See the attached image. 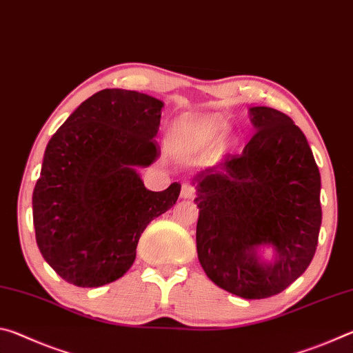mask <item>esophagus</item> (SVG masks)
<instances>
[{"label":"esophagus","instance_id":"1","mask_svg":"<svg viewBox=\"0 0 353 353\" xmlns=\"http://www.w3.org/2000/svg\"><path fill=\"white\" fill-rule=\"evenodd\" d=\"M181 196H182L183 199H193V198H194V188H193V185L183 183V185H182Z\"/></svg>","mask_w":353,"mask_h":353}]
</instances>
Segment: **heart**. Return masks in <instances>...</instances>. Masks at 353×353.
<instances>
[{
	"label": "heart",
	"instance_id": "b5f03b06",
	"mask_svg": "<svg viewBox=\"0 0 353 353\" xmlns=\"http://www.w3.org/2000/svg\"><path fill=\"white\" fill-rule=\"evenodd\" d=\"M225 124L216 117L182 115L168 130V148L177 155H194L212 151L224 134Z\"/></svg>",
	"mask_w": 353,
	"mask_h": 353
}]
</instances>
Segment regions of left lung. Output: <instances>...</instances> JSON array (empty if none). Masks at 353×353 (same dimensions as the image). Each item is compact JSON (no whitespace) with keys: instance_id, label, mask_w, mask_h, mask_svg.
Returning <instances> with one entry per match:
<instances>
[{"instance_id":"obj_1","label":"left lung","mask_w":353,"mask_h":353,"mask_svg":"<svg viewBox=\"0 0 353 353\" xmlns=\"http://www.w3.org/2000/svg\"><path fill=\"white\" fill-rule=\"evenodd\" d=\"M256 132L243 152L196 174L198 259L219 288L276 296L312 263L322 221L321 174L305 135L285 113L250 107ZM272 245L276 259L259 260Z\"/></svg>"}]
</instances>
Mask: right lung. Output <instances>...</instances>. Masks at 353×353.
<instances>
[{
	"label": "right lung",
	"instance_id": "1",
	"mask_svg": "<svg viewBox=\"0 0 353 353\" xmlns=\"http://www.w3.org/2000/svg\"><path fill=\"white\" fill-rule=\"evenodd\" d=\"M162 101L105 88L52 135L32 193L35 240L68 283L97 288L132 266L146 225L176 204L181 183L149 191L137 168L159 157Z\"/></svg>",
	"mask_w": 353,
	"mask_h": 353
}]
</instances>
